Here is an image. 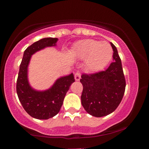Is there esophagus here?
Masks as SVG:
<instances>
[{
    "instance_id": "esophagus-1",
    "label": "esophagus",
    "mask_w": 149,
    "mask_h": 149,
    "mask_svg": "<svg viewBox=\"0 0 149 149\" xmlns=\"http://www.w3.org/2000/svg\"><path fill=\"white\" fill-rule=\"evenodd\" d=\"M74 78H75V80H76V81H79L80 78H81V76H80V73L79 72H76L75 73L74 75Z\"/></svg>"
}]
</instances>
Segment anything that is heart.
Returning <instances> with one entry per match:
<instances>
[{
	"mask_svg": "<svg viewBox=\"0 0 149 149\" xmlns=\"http://www.w3.org/2000/svg\"><path fill=\"white\" fill-rule=\"evenodd\" d=\"M73 53L79 59H85L87 69L92 72L102 70L111 59L113 49L109 42L87 39L75 46Z\"/></svg>",
	"mask_w": 149,
	"mask_h": 149,
	"instance_id": "heart-1",
	"label": "heart"
}]
</instances>
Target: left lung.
I'll return each instance as SVG.
<instances>
[{
    "mask_svg": "<svg viewBox=\"0 0 149 149\" xmlns=\"http://www.w3.org/2000/svg\"><path fill=\"white\" fill-rule=\"evenodd\" d=\"M113 62L104 71L83 74L81 103L85 110L95 117H103L117 109L123 97L125 79L117 48L111 42Z\"/></svg>",
    "mask_w": 149,
    "mask_h": 149,
    "instance_id": "1",
    "label": "left lung"
}]
</instances>
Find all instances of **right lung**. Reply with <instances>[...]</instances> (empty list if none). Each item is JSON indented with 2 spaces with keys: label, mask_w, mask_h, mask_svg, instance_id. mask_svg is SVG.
Here are the masks:
<instances>
[{
  "label": "right lung",
  "mask_w": 149,
  "mask_h": 149,
  "mask_svg": "<svg viewBox=\"0 0 149 149\" xmlns=\"http://www.w3.org/2000/svg\"><path fill=\"white\" fill-rule=\"evenodd\" d=\"M57 38H45L33 42L24 52L19 66L17 93L22 107L29 115L34 118L47 120L54 117L60 111L66 92L75 82L72 73L56 80L54 84L45 90H37L31 86L28 78V67L31 56L45 47L57 45Z\"/></svg>",
  "instance_id": "1"
}]
</instances>
